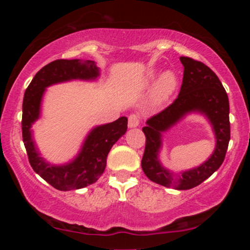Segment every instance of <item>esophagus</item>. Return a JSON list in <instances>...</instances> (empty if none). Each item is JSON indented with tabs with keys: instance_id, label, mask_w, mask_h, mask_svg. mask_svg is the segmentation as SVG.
Segmentation results:
<instances>
[{
	"instance_id": "34e87169",
	"label": "esophagus",
	"mask_w": 250,
	"mask_h": 250,
	"mask_svg": "<svg viewBox=\"0 0 250 250\" xmlns=\"http://www.w3.org/2000/svg\"><path fill=\"white\" fill-rule=\"evenodd\" d=\"M140 124V119L136 115H131L128 117V127L129 128H134L138 127Z\"/></svg>"
}]
</instances>
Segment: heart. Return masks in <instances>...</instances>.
Masks as SVG:
<instances>
[{"label":"heart","mask_w":250,"mask_h":250,"mask_svg":"<svg viewBox=\"0 0 250 250\" xmlns=\"http://www.w3.org/2000/svg\"><path fill=\"white\" fill-rule=\"evenodd\" d=\"M155 83L151 92V104L162 107L172 98L179 86V78L173 70H165L160 74L159 69H151L145 77V85L149 86Z\"/></svg>","instance_id":"1"}]
</instances>
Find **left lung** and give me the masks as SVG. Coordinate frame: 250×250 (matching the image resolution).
<instances>
[{
    "instance_id": "1",
    "label": "left lung",
    "mask_w": 250,
    "mask_h": 250,
    "mask_svg": "<svg viewBox=\"0 0 250 250\" xmlns=\"http://www.w3.org/2000/svg\"><path fill=\"white\" fill-rule=\"evenodd\" d=\"M180 60L184 71L179 97L165 110L148 119L142 128L146 149L141 166L152 182L176 190H189L207 180L223 163L230 141V105L223 85L209 67L188 57H181ZM191 113L203 114L210 122L217 142L215 149L199 167L175 173L166 169L159 159L162 133Z\"/></svg>"
}]
</instances>
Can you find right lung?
<instances>
[{"label": "right lung", "mask_w": 250, "mask_h": 250, "mask_svg": "<svg viewBox=\"0 0 250 250\" xmlns=\"http://www.w3.org/2000/svg\"><path fill=\"white\" fill-rule=\"evenodd\" d=\"M100 69L92 60H56L44 66L30 82L22 102V141L30 166L36 174L60 191L85 188L97 182L104 172L112 146L127 131V118L95 126L84 139L80 151L69 162L56 165L44 159L33 136L32 126L41 117L45 90L70 81H97Z\"/></svg>", "instance_id": "right-lung-1"}]
</instances>
